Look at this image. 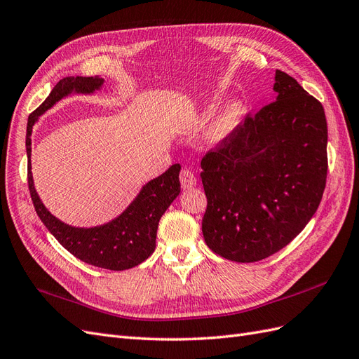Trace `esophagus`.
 Segmentation results:
<instances>
[{"mask_svg":"<svg viewBox=\"0 0 359 359\" xmlns=\"http://www.w3.org/2000/svg\"><path fill=\"white\" fill-rule=\"evenodd\" d=\"M180 181H181V187L184 190H189V189L196 186V177L193 175V172L190 169H182L181 170Z\"/></svg>","mask_w":359,"mask_h":359,"instance_id":"obj_1","label":"esophagus"}]
</instances>
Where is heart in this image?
<instances>
[{"label": "heart", "mask_w": 359, "mask_h": 359, "mask_svg": "<svg viewBox=\"0 0 359 359\" xmlns=\"http://www.w3.org/2000/svg\"><path fill=\"white\" fill-rule=\"evenodd\" d=\"M247 115V106L241 99H233L222 106L202 130L201 140L208 148L226 145L238 132Z\"/></svg>", "instance_id": "obj_1"}]
</instances>
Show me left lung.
I'll return each mask as SVG.
<instances>
[{
    "instance_id": "left-lung-1",
    "label": "left lung",
    "mask_w": 359,
    "mask_h": 359,
    "mask_svg": "<svg viewBox=\"0 0 359 359\" xmlns=\"http://www.w3.org/2000/svg\"><path fill=\"white\" fill-rule=\"evenodd\" d=\"M276 102L201 161L205 243L233 262H257L301 233L327 181L328 127L322 104L285 72Z\"/></svg>"
}]
</instances>
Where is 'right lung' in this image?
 Masks as SVG:
<instances>
[{"label": "right lung", "instance_id": "obj_1", "mask_svg": "<svg viewBox=\"0 0 359 359\" xmlns=\"http://www.w3.org/2000/svg\"><path fill=\"white\" fill-rule=\"evenodd\" d=\"M103 83L104 79L100 76L64 78L53 86L48 99L28 116L25 139L28 186L40 220L64 248L88 265L123 271L142 264L156 250L158 222L181 191V165L175 163L160 177L144 184L137 196L115 219L91 227L72 226L57 219L41 202L31 172V135L39 118L66 97L94 94L103 88Z\"/></svg>", "mask_w": 359, "mask_h": 359}]
</instances>
